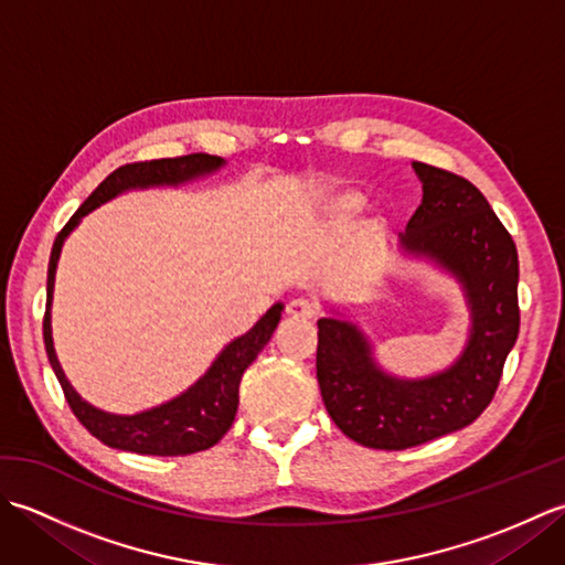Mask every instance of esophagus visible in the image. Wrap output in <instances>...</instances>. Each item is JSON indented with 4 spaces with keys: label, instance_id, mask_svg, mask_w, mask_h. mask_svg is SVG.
<instances>
[{
    "label": "esophagus",
    "instance_id": "esophagus-1",
    "mask_svg": "<svg viewBox=\"0 0 565 565\" xmlns=\"http://www.w3.org/2000/svg\"><path fill=\"white\" fill-rule=\"evenodd\" d=\"M286 313H289L291 320H313L316 318V306L306 301V298H294L286 308Z\"/></svg>",
    "mask_w": 565,
    "mask_h": 565
}]
</instances>
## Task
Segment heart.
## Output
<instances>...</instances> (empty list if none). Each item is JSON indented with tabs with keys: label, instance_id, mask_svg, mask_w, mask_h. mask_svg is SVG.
I'll return each mask as SVG.
<instances>
[{
	"label": "heart",
	"instance_id": "b5f03b06",
	"mask_svg": "<svg viewBox=\"0 0 565 565\" xmlns=\"http://www.w3.org/2000/svg\"><path fill=\"white\" fill-rule=\"evenodd\" d=\"M364 196L362 191L356 189H338V191H330L326 196V211L334 223H342L347 218H352V215L362 209ZM369 227V223H366Z\"/></svg>",
	"mask_w": 565,
	"mask_h": 565
}]
</instances>
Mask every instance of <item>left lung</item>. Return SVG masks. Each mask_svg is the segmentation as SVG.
Returning a JSON list of instances; mask_svg holds the SVG:
<instances>
[{
  "label": "left lung",
  "mask_w": 565,
  "mask_h": 565,
  "mask_svg": "<svg viewBox=\"0 0 565 565\" xmlns=\"http://www.w3.org/2000/svg\"><path fill=\"white\" fill-rule=\"evenodd\" d=\"M423 203L401 233L398 252L431 262L461 286L468 340L449 366L395 376L376 362L366 332L328 306L318 320V383L330 417L371 449H407L463 429L493 401L520 334V259L505 225L463 177L413 162Z\"/></svg>",
  "instance_id": "obj_1"
}]
</instances>
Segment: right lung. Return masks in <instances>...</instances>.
<instances>
[{
    "label": "right lung",
    "mask_w": 565,
    "mask_h": 565,
    "mask_svg": "<svg viewBox=\"0 0 565 565\" xmlns=\"http://www.w3.org/2000/svg\"><path fill=\"white\" fill-rule=\"evenodd\" d=\"M225 160L215 154H186V158H170V160H152L118 167L104 182L92 191V196L82 203L77 213L72 215L63 231L57 233L51 262H47V298H45V318H43V342L45 354L51 362L55 376L63 386L67 405L79 423L87 427L94 437L104 441L106 447L134 451V454H150V456H184L213 447L227 429H231L237 403H239V379L245 369L255 362L257 354L264 350V344L271 340V334L279 326L284 303H274L255 326L245 334L227 342L221 354L213 359V364L206 369L196 383H191L186 391L174 395L172 401L160 403L148 411L134 415H116L106 413L102 407L92 405L82 398L75 386L67 381L63 366L57 362L55 344H53V328H51V308H53V289H55V271L63 252L65 239L70 233L82 223V218L94 209L104 206L106 201L126 194V191H142V189H160V186H184L199 179H206L223 170Z\"/></svg>",
    "instance_id": "add662e5"
}]
</instances>
